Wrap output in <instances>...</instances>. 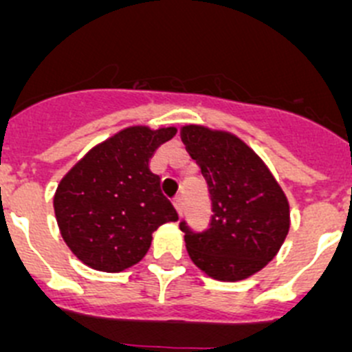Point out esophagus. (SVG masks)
<instances>
[{
    "mask_svg": "<svg viewBox=\"0 0 352 352\" xmlns=\"http://www.w3.org/2000/svg\"><path fill=\"white\" fill-rule=\"evenodd\" d=\"M173 204H175L177 210L182 212V207H184V196H182V195H177L175 198H173Z\"/></svg>",
    "mask_w": 352,
    "mask_h": 352,
    "instance_id": "obj_1",
    "label": "esophagus"
}]
</instances>
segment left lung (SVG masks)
<instances>
[{
    "mask_svg": "<svg viewBox=\"0 0 352 352\" xmlns=\"http://www.w3.org/2000/svg\"><path fill=\"white\" fill-rule=\"evenodd\" d=\"M182 142L208 186L212 217L195 231L180 221L196 267L219 280H242L274 259L289 231V205L270 170L235 135L184 126Z\"/></svg>",
    "mask_w": 352,
    "mask_h": 352,
    "instance_id": "left-lung-1",
    "label": "left lung"
}]
</instances>
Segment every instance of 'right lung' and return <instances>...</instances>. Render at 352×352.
I'll list each match as a JSON object with an SVG mask.
<instances>
[{"label": "right lung", "mask_w": 352, "mask_h": 352, "mask_svg": "<svg viewBox=\"0 0 352 352\" xmlns=\"http://www.w3.org/2000/svg\"><path fill=\"white\" fill-rule=\"evenodd\" d=\"M175 128L135 126L96 145L69 170L54 196L59 230L80 261L121 272L140 261L153 233L179 219L151 172V157Z\"/></svg>", "instance_id": "add662e5"}]
</instances>
